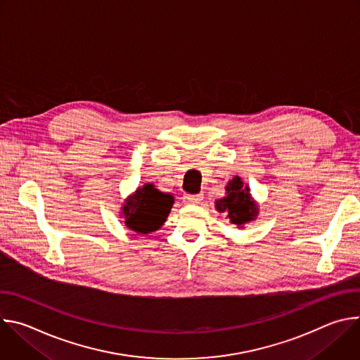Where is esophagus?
I'll use <instances>...</instances> for the list:
<instances>
[{"mask_svg":"<svg viewBox=\"0 0 360 360\" xmlns=\"http://www.w3.org/2000/svg\"><path fill=\"white\" fill-rule=\"evenodd\" d=\"M202 199H203V195L202 193H196V195H184V200L186 202V203H200L202 202Z\"/></svg>","mask_w":360,"mask_h":360,"instance_id":"34e87169","label":"esophagus"}]
</instances>
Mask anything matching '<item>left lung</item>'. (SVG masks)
<instances>
[{"instance_id":"left-lung-1","label":"left lung","mask_w":360,"mask_h":360,"mask_svg":"<svg viewBox=\"0 0 360 360\" xmlns=\"http://www.w3.org/2000/svg\"><path fill=\"white\" fill-rule=\"evenodd\" d=\"M225 189L226 195L215 202L218 212H225L238 228H243L245 224L256 219L259 214L258 205L252 200L249 186L243 185L239 176L231 179Z\"/></svg>"}]
</instances>
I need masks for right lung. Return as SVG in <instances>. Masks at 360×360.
Returning a JSON list of instances; mask_svg holds the SVG:
<instances>
[{
    "instance_id": "right-lung-1",
    "label": "right lung",
    "mask_w": 360,
    "mask_h": 360,
    "mask_svg": "<svg viewBox=\"0 0 360 360\" xmlns=\"http://www.w3.org/2000/svg\"><path fill=\"white\" fill-rule=\"evenodd\" d=\"M172 205V195L158 191L152 184H145L125 199L121 217L131 231L149 233L164 225Z\"/></svg>"
}]
</instances>
